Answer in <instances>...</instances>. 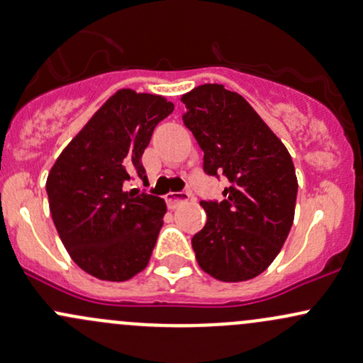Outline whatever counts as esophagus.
Instances as JSON below:
<instances>
[{
	"label": "esophagus",
	"instance_id": "obj_1",
	"mask_svg": "<svg viewBox=\"0 0 363 363\" xmlns=\"http://www.w3.org/2000/svg\"><path fill=\"white\" fill-rule=\"evenodd\" d=\"M190 201V196L185 192H169L166 196V204L169 209H177L183 202Z\"/></svg>",
	"mask_w": 363,
	"mask_h": 363
}]
</instances>
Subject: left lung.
<instances>
[{"instance_id":"1","label":"left lung","mask_w":363,"mask_h":363,"mask_svg":"<svg viewBox=\"0 0 363 363\" xmlns=\"http://www.w3.org/2000/svg\"><path fill=\"white\" fill-rule=\"evenodd\" d=\"M183 123L204 152L209 177L225 174L221 202L192 237L199 267L221 282H244L267 270L294 221L298 178L291 154L242 95L202 84L182 96Z\"/></svg>"}]
</instances>
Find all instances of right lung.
Returning <instances> with one entry per match:
<instances>
[{"label":"right lung","mask_w":363,"mask_h":363,"mask_svg":"<svg viewBox=\"0 0 363 363\" xmlns=\"http://www.w3.org/2000/svg\"><path fill=\"white\" fill-rule=\"evenodd\" d=\"M173 108L161 95L119 89L50 169L46 192L62 244L96 279L124 282L149 264L166 202L124 186L136 174L147 178L143 150Z\"/></svg>","instance_id":"add662e5"}]
</instances>
